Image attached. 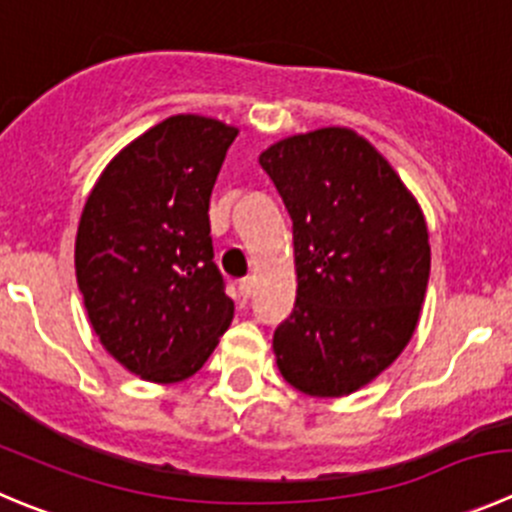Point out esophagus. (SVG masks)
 <instances>
[{"mask_svg": "<svg viewBox=\"0 0 512 512\" xmlns=\"http://www.w3.org/2000/svg\"><path fill=\"white\" fill-rule=\"evenodd\" d=\"M252 293H255V278H242L240 280V295L247 300Z\"/></svg>", "mask_w": 512, "mask_h": 512, "instance_id": "obj_1", "label": "esophagus"}]
</instances>
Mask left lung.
<instances>
[{
    "mask_svg": "<svg viewBox=\"0 0 512 512\" xmlns=\"http://www.w3.org/2000/svg\"><path fill=\"white\" fill-rule=\"evenodd\" d=\"M293 222L295 308L275 331L293 389H364L412 341L427 293L429 232L394 166L346 126L280 138L260 154Z\"/></svg>",
    "mask_w": 512,
    "mask_h": 512,
    "instance_id": "8db88e82",
    "label": "left lung"
}]
</instances>
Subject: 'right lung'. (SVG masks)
<instances>
[{
	"label": "right lung",
	"mask_w": 512,
	"mask_h": 512,
	"mask_svg": "<svg viewBox=\"0 0 512 512\" xmlns=\"http://www.w3.org/2000/svg\"><path fill=\"white\" fill-rule=\"evenodd\" d=\"M240 128L197 113L123 146L85 199L75 278L103 348L151 384L197 374L234 318L212 262L209 197Z\"/></svg>",
	"instance_id": "add662e5"
}]
</instances>
